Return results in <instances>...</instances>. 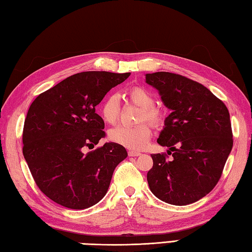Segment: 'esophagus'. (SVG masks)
<instances>
[{"mask_svg": "<svg viewBox=\"0 0 252 252\" xmlns=\"http://www.w3.org/2000/svg\"><path fill=\"white\" fill-rule=\"evenodd\" d=\"M127 155H129V157H139V156H141V153L140 152H138V151H129L127 152Z\"/></svg>", "mask_w": 252, "mask_h": 252, "instance_id": "obj_1", "label": "esophagus"}]
</instances>
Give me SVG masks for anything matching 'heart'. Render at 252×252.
I'll return each mask as SVG.
<instances>
[{
  "instance_id": "b5f03b06",
  "label": "heart",
  "mask_w": 252,
  "mask_h": 252,
  "mask_svg": "<svg viewBox=\"0 0 252 252\" xmlns=\"http://www.w3.org/2000/svg\"><path fill=\"white\" fill-rule=\"evenodd\" d=\"M127 96L131 102L141 108L139 121L146 120L155 126H159L163 121V112L161 109L155 106V97L146 88H131L127 91ZM119 114L120 97L117 93H111L101 105V116L105 122L114 125L119 120ZM109 136L114 143L131 150H140L146 147L150 140L151 126L148 123H140L138 126H118L110 130Z\"/></svg>"
}]
</instances>
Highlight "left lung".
Returning <instances> with one entry per match:
<instances>
[{"label": "left lung", "instance_id": "obj_1", "mask_svg": "<svg viewBox=\"0 0 252 252\" xmlns=\"http://www.w3.org/2000/svg\"><path fill=\"white\" fill-rule=\"evenodd\" d=\"M146 82L157 89L171 110L158 143L168 147L173 157L169 161L164 155H151L149 187L167 203H193L216 187L231 152L229 111L209 89L186 76L156 72L146 74Z\"/></svg>", "mask_w": 252, "mask_h": 252}]
</instances>
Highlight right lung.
<instances>
[{
  "instance_id": "1",
  "label": "right lung",
  "mask_w": 252,
  "mask_h": 252,
  "mask_svg": "<svg viewBox=\"0 0 252 252\" xmlns=\"http://www.w3.org/2000/svg\"><path fill=\"white\" fill-rule=\"evenodd\" d=\"M131 73L81 72L36 97L23 129V156L36 186L58 204L75 210L94 206L109 189L125 147L105 142L104 121L95 106Z\"/></svg>"
}]
</instances>
